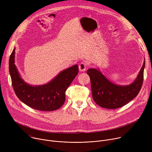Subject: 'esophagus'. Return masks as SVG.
<instances>
[{
	"label": "esophagus",
	"instance_id": "obj_1",
	"mask_svg": "<svg viewBox=\"0 0 152 152\" xmlns=\"http://www.w3.org/2000/svg\"><path fill=\"white\" fill-rule=\"evenodd\" d=\"M86 64L85 62H81L79 65V69L80 70V72H84L86 70Z\"/></svg>",
	"mask_w": 152,
	"mask_h": 152
}]
</instances>
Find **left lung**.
<instances>
[{"instance_id":"8db88e82","label":"left lung","mask_w":152,"mask_h":152,"mask_svg":"<svg viewBox=\"0 0 152 152\" xmlns=\"http://www.w3.org/2000/svg\"><path fill=\"white\" fill-rule=\"evenodd\" d=\"M144 67L145 61L136 79L127 85H118L111 82L99 69H88L87 74L91 80L94 101L107 109H116L124 106L138 94L143 82Z\"/></svg>"}]
</instances>
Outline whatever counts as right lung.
<instances>
[{
  "label": "right lung",
  "mask_w": 152,
  "mask_h": 152,
  "mask_svg": "<svg viewBox=\"0 0 152 152\" xmlns=\"http://www.w3.org/2000/svg\"><path fill=\"white\" fill-rule=\"evenodd\" d=\"M15 50L9 61V70L14 91L18 98L38 111H52L61 107L66 100V91L78 73L77 65L60 72L49 83L32 86L20 77L15 65Z\"/></svg>",
  "instance_id": "obj_1"
}]
</instances>
